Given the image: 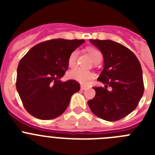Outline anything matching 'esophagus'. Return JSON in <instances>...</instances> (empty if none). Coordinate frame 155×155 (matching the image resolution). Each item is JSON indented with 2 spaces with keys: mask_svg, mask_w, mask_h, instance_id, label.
<instances>
[{
  "mask_svg": "<svg viewBox=\"0 0 155 155\" xmlns=\"http://www.w3.org/2000/svg\"><path fill=\"white\" fill-rule=\"evenodd\" d=\"M86 88H87V87H84V86H83V85L81 86V90H83V91H84V90H85Z\"/></svg>",
  "mask_w": 155,
  "mask_h": 155,
  "instance_id": "esophagus-1",
  "label": "esophagus"
}]
</instances>
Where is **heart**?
Segmentation results:
<instances>
[{"instance_id":"b5f03b06","label":"heart","mask_w":155,"mask_h":155,"mask_svg":"<svg viewBox=\"0 0 155 155\" xmlns=\"http://www.w3.org/2000/svg\"><path fill=\"white\" fill-rule=\"evenodd\" d=\"M87 52L89 53L91 60L94 63L99 61H101L102 54L99 50H97V49H94V48H89L87 50ZM78 55V50H74V51H73L70 54L69 58H68V64L71 68L74 67L75 64H76ZM69 77L71 79L77 81L81 83V84H87L89 83L90 81L93 78L94 74L91 71H86V70L82 69L81 68H77L70 71Z\"/></svg>"}]
</instances>
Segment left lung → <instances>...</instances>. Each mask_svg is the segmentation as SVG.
Listing matches in <instances>:
<instances>
[{
    "mask_svg": "<svg viewBox=\"0 0 155 155\" xmlns=\"http://www.w3.org/2000/svg\"><path fill=\"white\" fill-rule=\"evenodd\" d=\"M90 42L103 56L104 68L98 81L105 85L94 87L95 96L87 104L98 117L116 121L132 113L143 96L141 66L135 54L120 43L108 39Z\"/></svg>",
    "mask_w": 155,
    "mask_h": 155,
    "instance_id": "8db88e82",
    "label": "left lung"
}]
</instances>
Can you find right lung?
Segmentation results:
<instances>
[{
  "mask_svg": "<svg viewBox=\"0 0 155 155\" xmlns=\"http://www.w3.org/2000/svg\"><path fill=\"white\" fill-rule=\"evenodd\" d=\"M83 39H52L35 45L17 69L16 88L25 108L39 120L55 119L64 113L72 94L80 90L74 80L62 81L69 56Z\"/></svg>",
  "mask_w": 155,
  "mask_h": 155,
  "instance_id": "right-lung-1",
  "label": "right lung"
}]
</instances>
